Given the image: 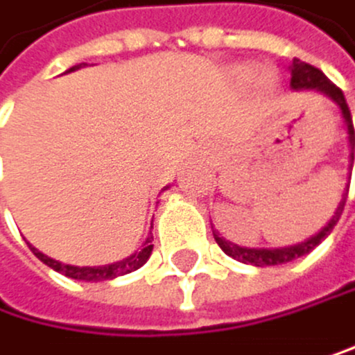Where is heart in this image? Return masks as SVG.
Wrapping results in <instances>:
<instances>
[{
  "label": "heart",
  "instance_id": "obj_1",
  "mask_svg": "<svg viewBox=\"0 0 355 355\" xmlns=\"http://www.w3.org/2000/svg\"><path fill=\"white\" fill-rule=\"evenodd\" d=\"M274 81H276V77H274L272 71H261V73H257V83H259V86H263V88H269Z\"/></svg>",
  "mask_w": 355,
  "mask_h": 355
}]
</instances>
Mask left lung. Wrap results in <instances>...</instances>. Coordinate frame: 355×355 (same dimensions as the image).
<instances>
[{
  "mask_svg": "<svg viewBox=\"0 0 355 355\" xmlns=\"http://www.w3.org/2000/svg\"><path fill=\"white\" fill-rule=\"evenodd\" d=\"M291 88L293 90H317L325 96H330L334 103L338 105L340 110V116L345 120V125H347V135H349V162H354V150H355V133H354V123H352V112L347 107V101H345V94L338 86L325 77L319 69L311 67V64H306L302 60H293V67H291ZM347 191H349V183H347V189L343 193V200L338 202L336 211L332 220L325 224L315 237L306 239L304 243H297V245H288V248H241V245H235L226 241L224 237H220L216 230H213V237H216L218 245L226 252L228 257H232L235 261H241V263H248V265H257V267H267V265H282V263H288V261H295L300 257H306L309 252H313L325 237L330 235L334 230L340 213L345 209V200H347Z\"/></svg>",
  "mask_w": 355,
  "mask_h": 355,
  "instance_id": "left-lung-1",
  "label": "left lung"
}]
</instances>
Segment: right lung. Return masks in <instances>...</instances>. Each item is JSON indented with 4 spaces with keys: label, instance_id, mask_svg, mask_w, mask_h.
I'll list each match as a JSON object with an SVG mask.
<instances>
[{
    "label": "right lung",
    "instance_id": "obj_1",
    "mask_svg": "<svg viewBox=\"0 0 355 355\" xmlns=\"http://www.w3.org/2000/svg\"><path fill=\"white\" fill-rule=\"evenodd\" d=\"M81 67H83V64H77V67L69 69V73H71V71H77V69H81ZM150 239H153V235H148L146 241H144V248L139 250V252H135V254H131L129 259H123V261L112 263V265H101V267L64 265V263H60V261H55V259H51V257L42 254V252L36 250L34 245H30V248H32V252H34V254H36L44 265H49L51 269H55V272H60V274H64V276L75 278V280H86V282H101V280H114V278H118V276L131 274V272H135V269L142 267V265L150 259V252H153Z\"/></svg>",
    "mask_w": 355,
    "mask_h": 355
}]
</instances>
